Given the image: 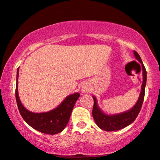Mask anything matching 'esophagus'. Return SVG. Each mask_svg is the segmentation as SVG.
<instances>
[{
  "instance_id": "obj_1",
  "label": "esophagus",
  "mask_w": 160,
  "mask_h": 160,
  "mask_svg": "<svg viewBox=\"0 0 160 160\" xmlns=\"http://www.w3.org/2000/svg\"><path fill=\"white\" fill-rule=\"evenodd\" d=\"M82 92L83 93H87V92H89V88H88V86L83 85L82 86Z\"/></svg>"
}]
</instances>
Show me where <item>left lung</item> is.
Listing matches in <instances>:
<instances>
[{
  "instance_id": "left-lung-1",
  "label": "left lung",
  "mask_w": 160,
  "mask_h": 160,
  "mask_svg": "<svg viewBox=\"0 0 160 160\" xmlns=\"http://www.w3.org/2000/svg\"><path fill=\"white\" fill-rule=\"evenodd\" d=\"M134 55H135L136 59L141 62L142 67V74H143V82L142 84L141 93H140L139 98H138L136 105L130 110L121 113V114L114 115H106L98 107L96 98L93 97L94 106L93 109H92V116H93L94 120H95L98 126L105 131H115V130H119L121 129L124 128L125 127L132 124L136 120L138 113L141 110L144 98H145L147 72H146V69L144 66L143 62H142L141 57L137 52L134 51Z\"/></svg>"
}]
</instances>
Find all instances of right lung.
I'll return each mask as SVG.
<instances>
[{"label": "right lung", "instance_id": "obj_1", "mask_svg": "<svg viewBox=\"0 0 160 160\" xmlns=\"http://www.w3.org/2000/svg\"><path fill=\"white\" fill-rule=\"evenodd\" d=\"M18 68L17 70L16 88H15V99L17 105L23 119L28 124L38 131L43 133L54 135L64 130L70 119L72 109L75 103L80 97V94L74 93L68 96L58 107L53 110L42 113L31 112L21 103L18 94Z\"/></svg>", "mask_w": 160, "mask_h": 160}]
</instances>
